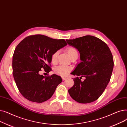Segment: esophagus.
<instances>
[{
  "label": "esophagus",
  "instance_id": "esophagus-1",
  "mask_svg": "<svg viewBox=\"0 0 127 127\" xmlns=\"http://www.w3.org/2000/svg\"><path fill=\"white\" fill-rule=\"evenodd\" d=\"M65 79H66V77H62V80H63V81L65 80Z\"/></svg>",
  "mask_w": 127,
  "mask_h": 127
}]
</instances>
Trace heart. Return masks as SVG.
<instances>
[{
  "mask_svg": "<svg viewBox=\"0 0 127 127\" xmlns=\"http://www.w3.org/2000/svg\"><path fill=\"white\" fill-rule=\"evenodd\" d=\"M67 52L68 53V55L70 58L72 56L74 55V54H77L76 50L74 47H68L67 49ZM58 54V51H56L52 54V55L51 56V62L52 63H55L56 62ZM71 70V68L70 67L60 65L55 68V69H54V72H55V73L59 75L65 76L69 73Z\"/></svg>",
  "mask_w": 127,
  "mask_h": 127,
  "instance_id": "1",
  "label": "heart"
}]
</instances>
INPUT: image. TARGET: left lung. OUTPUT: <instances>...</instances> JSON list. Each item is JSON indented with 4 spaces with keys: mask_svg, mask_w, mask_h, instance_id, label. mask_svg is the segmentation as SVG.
<instances>
[{
    "mask_svg": "<svg viewBox=\"0 0 127 127\" xmlns=\"http://www.w3.org/2000/svg\"><path fill=\"white\" fill-rule=\"evenodd\" d=\"M67 43L80 53L81 62L71 74L74 85L68 90L71 98L80 103H89L97 100L109 83L114 67L112 54L107 45L93 35L66 40ZM82 77L86 78L83 82Z\"/></svg>",
    "mask_w": 127,
    "mask_h": 127,
    "instance_id": "left-lung-1",
    "label": "left lung"
}]
</instances>
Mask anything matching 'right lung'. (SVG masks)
Returning a JSON list of instances; mask_svg holds the SVG:
<instances>
[{
	"mask_svg": "<svg viewBox=\"0 0 127 127\" xmlns=\"http://www.w3.org/2000/svg\"><path fill=\"white\" fill-rule=\"evenodd\" d=\"M67 45L64 39L35 34L28 36L17 45L13 56V75L24 98L37 103L51 98L62 77L55 74L44 76L40 71L43 68L49 73L52 54Z\"/></svg>",
	"mask_w": 127,
	"mask_h": 127,
	"instance_id": "add662e5",
	"label": "right lung"
}]
</instances>
